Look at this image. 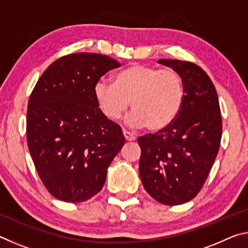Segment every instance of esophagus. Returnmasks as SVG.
I'll list each match as a JSON object with an SVG mask.
<instances>
[{"mask_svg": "<svg viewBox=\"0 0 248 248\" xmlns=\"http://www.w3.org/2000/svg\"><path fill=\"white\" fill-rule=\"evenodd\" d=\"M124 139H125V141H134L136 140V137L133 136V134H131L130 132H128L127 130H124Z\"/></svg>", "mask_w": 248, "mask_h": 248, "instance_id": "obj_1", "label": "esophagus"}]
</instances>
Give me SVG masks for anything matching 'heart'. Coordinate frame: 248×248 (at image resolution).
Listing matches in <instances>:
<instances>
[{
    "mask_svg": "<svg viewBox=\"0 0 248 248\" xmlns=\"http://www.w3.org/2000/svg\"><path fill=\"white\" fill-rule=\"evenodd\" d=\"M94 96L102 114L117 120L127 110L130 100L133 110L127 124L158 131L177 117L185 98L184 79L173 69L133 64L117 74L115 83L100 78L94 86Z\"/></svg>",
    "mask_w": 248,
    "mask_h": 248,
    "instance_id": "obj_1",
    "label": "heart"
}]
</instances>
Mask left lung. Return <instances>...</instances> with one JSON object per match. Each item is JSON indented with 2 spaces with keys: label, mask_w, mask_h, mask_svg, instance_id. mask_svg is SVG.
I'll return each mask as SVG.
<instances>
[{
  "label": "left lung",
  "mask_w": 248,
  "mask_h": 248,
  "mask_svg": "<svg viewBox=\"0 0 248 248\" xmlns=\"http://www.w3.org/2000/svg\"><path fill=\"white\" fill-rule=\"evenodd\" d=\"M182 75L185 98L177 117L155 133L138 138L144 189L163 204L188 202L198 195L219 152L222 117L216 87L192 62L162 59Z\"/></svg>",
  "instance_id": "obj_1"
}]
</instances>
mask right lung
Segmentation results:
<instances>
[{"instance_id":"add662e5","label":"right lung","mask_w":248,"mask_h":248,"mask_svg":"<svg viewBox=\"0 0 248 248\" xmlns=\"http://www.w3.org/2000/svg\"><path fill=\"white\" fill-rule=\"evenodd\" d=\"M119 62L79 52L48 66L28 100V149L41 182L57 199H91L106 180L107 169L124 144L119 124L106 118L94 96L96 82Z\"/></svg>"}]
</instances>
